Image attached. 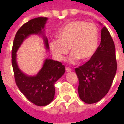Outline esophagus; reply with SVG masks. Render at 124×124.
<instances>
[{"instance_id":"34e87169","label":"esophagus","mask_w":124,"mask_h":124,"mask_svg":"<svg viewBox=\"0 0 124 124\" xmlns=\"http://www.w3.org/2000/svg\"><path fill=\"white\" fill-rule=\"evenodd\" d=\"M66 72H71L72 71V70H71V68L69 67H66Z\"/></svg>"}]
</instances>
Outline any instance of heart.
<instances>
[{
    "instance_id": "obj_1",
    "label": "heart",
    "mask_w": 124,
    "mask_h": 124,
    "mask_svg": "<svg viewBox=\"0 0 124 124\" xmlns=\"http://www.w3.org/2000/svg\"><path fill=\"white\" fill-rule=\"evenodd\" d=\"M57 36L58 40H52L50 48L58 60L64 59L70 48V62L74 63L79 58L87 61L93 56L98 46L99 31L92 23L74 20L64 26Z\"/></svg>"
}]
</instances>
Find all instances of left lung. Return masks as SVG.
I'll return each instance as SVG.
<instances>
[{
    "mask_svg": "<svg viewBox=\"0 0 124 124\" xmlns=\"http://www.w3.org/2000/svg\"><path fill=\"white\" fill-rule=\"evenodd\" d=\"M117 70L114 42L106 27L101 31V42L93 56L75 68L79 80L80 98L86 104L96 103L111 88Z\"/></svg>",
    "mask_w": 124,
    "mask_h": 124,
    "instance_id": "obj_1",
    "label": "left lung"
}]
</instances>
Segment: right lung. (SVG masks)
Listing matches in <instances>:
<instances>
[{"label":"right lung","instance_id":"1","mask_svg":"<svg viewBox=\"0 0 124 124\" xmlns=\"http://www.w3.org/2000/svg\"><path fill=\"white\" fill-rule=\"evenodd\" d=\"M48 18L38 17L30 20L20 27L15 35L12 49V65L15 82L20 91L32 104L46 106L54 99V84L65 72V66L60 62L46 59L43 67L35 76H28L20 70L16 63V51L23 40L33 34H42ZM48 49V39L44 37Z\"/></svg>","mask_w":124,"mask_h":124}]
</instances>
